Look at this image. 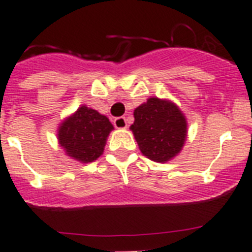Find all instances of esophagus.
I'll return each mask as SVG.
<instances>
[{"label": "esophagus", "instance_id": "1", "mask_svg": "<svg viewBox=\"0 0 252 252\" xmlns=\"http://www.w3.org/2000/svg\"><path fill=\"white\" fill-rule=\"evenodd\" d=\"M113 125H115L116 128L119 130H124V128L127 127V121L125 117H117V119L113 120Z\"/></svg>", "mask_w": 252, "mask_h": 252}]
</instances>
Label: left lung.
Listing matches in <instances>:
<instances>
[{"label":"left lung","instance_id":"1","mask_svg":"<svg viewBox=\"0 0 252 252\" xmlns=\"http://www.w3.org/2000/svg\"><path fill=\"white\" fill-rule=\"evenodd\" d=\"M130 126L140 151L155 162H168L182 151L188 136V122L170 99L150 97L133 111Z\"/></svg>","mask_w":252,"mask_h":252}]
</instances>
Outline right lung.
Here are the masks:
<instances>
[{
	"mask_svg": "<svg viewBox=\"0 0 252 252\" xmlns=\"http://www.w3.org/2000/svg\"><path fill=\"white\" fill-rule=\"evenodd\" d=\"M113 125L98 111L82 104L60 122L58 142L65 155L83 164L93 162L103 154Z\"/></svg>",
	"mask_w": 252,
	"mask_h": 252,
	"instance_id": "obj_1",
	"label": "right lung"
}]
</instances>
